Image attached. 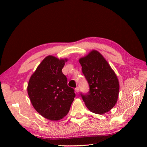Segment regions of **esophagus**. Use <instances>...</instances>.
Wrapping results in <instances>:
<instances>
[{
	"label": "esophagus",
	"mask_w": 147,
	"mask_h": 147,
	"mask_svg": "<svg viewBox=\"0 0 147 147\" xmlns=\"http://www.w3.org/2000/svg\"><path fill=\"white\" fill-rule=\"evenodd\" d=\"M79 91H80V88H79V87H76V88H75V92H76V93H78V92H79Z\"/></svg>",
	"instance_id": "esophagus-1"
}]
</instances>
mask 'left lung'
<instances>
[{"mask_svg":"<svg viewBox=\"0 0 147 147\" xmlns=\"http://www.w3.org/2000/svg\"><path fill=\"white\" fill-rule=\"evenodd\" d=\"M79 62L90 86L88 94H82L86 107L97 114L110 111L116 104L119 91V83L115 72L96 50L80 58Z\"/></svg>","mask_w":147,"mask_h":147,"instance_id":"left-lung-1","label":"left lung"}]
</instances>
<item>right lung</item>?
<instances>
[{
	"instance_id": "1",
	"label": "right lung",
	"mask_w": 147,
	"mask_h": 147,
	"mask_svg": "<svg viewBox=\"0 0 147 147\" xmlns=\"http://www.w3.org/2000/svg\"><path fill=\"white\" fill-rule=\"evenodd\" d=\"M67 60L47 56L28 84V94L33 107L49 120L56 121L64 118L75 97L74 89L67 86V78L62 72Z\"/></svg>"
}]
</instances>
